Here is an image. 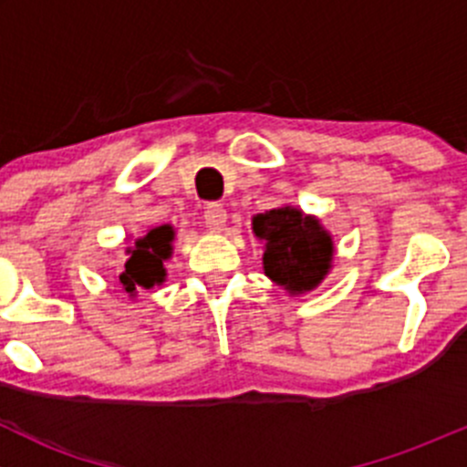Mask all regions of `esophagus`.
I'll return each mask as SVG.
<instances>
[{"instance_id":"esophagus-1","label":"esophagus","mask_w":467,"mask_h":467,"mask_svg":"<svg viewBox=\"0 0 467 467\" xmlns=\"http://www.w3.org/2000/svg\"><path fill=\"white\" fill-rule=\"evenodd\" d=\"M225 219H228V214H225V210L219 203L207 205L205 225L212 230V233H221V230L225 228Z\"/></svg>"}]
</instances>
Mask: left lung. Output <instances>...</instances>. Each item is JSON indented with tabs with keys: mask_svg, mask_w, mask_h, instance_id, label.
I'll list each match as a JSON object with an SVG mask.
<instances>
[{
	"mask_svg": "<svg viewBox=\"0 0 467 467\" xmlns=\"http://www.w3.org/2000/svg\"><path fill=\"white\" fill-rule=\"evenodd\" d=\"M253 234L264 244V275L289 296L309 294L332 271V234L300 207L280 205L255 214Z\"/></svg>",
	"mask_w": 467,
	"mask_h": 467,
	"instance_id": "8db88e82",
	"label": "left lung"
}]
</instances>
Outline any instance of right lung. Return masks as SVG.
I'll return each mask as SVG.
<instances>
[{"label": "right lung", "instance_id": "obj_1", "mask_svg": "<svg viewBox=\"0 0 467 467\" xmlns=\"http://www.w3.org/2000/svg\"><path fill=\"white\" fill-rule=\"evenodd\" d=\"M173 242H176V228L171 223L153 225L142 237L126 248V262L117 273V285L130 298L140 294V289H153L167 282V268L164 262L171 260Z\"/></svg>", "mask_w": 467, "mask_h": 467}]
</instances>
